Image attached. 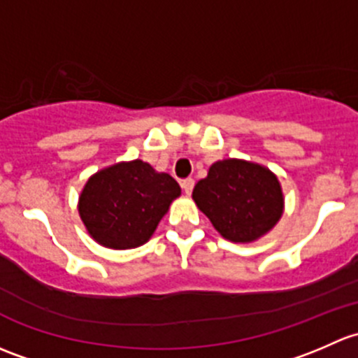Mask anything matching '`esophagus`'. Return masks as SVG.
Wrapping results in <instances>:
<instances>
[{"label":"esophagus","instance_id":"obj_1","mask_svg":"<svg viewBox=\"0 0 358 358\" xmlns=\"http://www.w3.org/2000/svg\"><path fill=\"white\" fill-rule=\"evenodd\" d=\"M180 187H182V189H184V193L191 194V191H193V187H194V180L191 179V178L182 179V180H180Z\"/></svg>","mask_w":358,"mask_h":358}]
</instances>
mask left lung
Masks as SVG:
<instances>
[{"mask_svg": "<svg viewBox=\"0 0 358 358\" xmlns=\"http://www.w3.org/2000/svg\"><path fill=\"white\" fill-rule=\"evenodd\" d=\"M193 200L217 231L234 243H250L282 215V191L268 169L245 160H220L198 180Z\"/></svg>", "mask_w": 358, "mask_h": 358, "instance_id": "left-lung-1", "label": "left lung"}]
</instances>
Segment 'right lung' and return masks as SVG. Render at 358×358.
<instances>
[{
  "label": "right lung",
  "instance_id": "1",
  "mask_svg": "<svg viewBox=\"0 0 358 358\" xmlns=\"http://www.w3.org/2000/svg\"><path fill=\"white\" fill-rule=\"evenodd\" d=\"M179 184L143 160L96 172L84 186L79 213L90 234L103 246L136 248L152 238Z\"/></svg>",
  "mask_w": 358,
  "mask_h": 358
}]
</instances>
